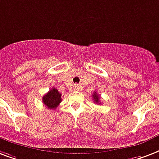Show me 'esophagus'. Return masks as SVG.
Returning <instances> with one entry per match:
<instances>
[{"label":"esophagus","instance_id":"34e87169","mask_svg":"<svg viewBox=\"0 0 159 159\" xmlns=\"http://www.w3.org/2000/svg\"><path fill=\"white\" fill-rule=\"evenodd\" d=\"M74 90H76V91L78 90V87H77V86H75V87H74Z\"/></svg>","mask_w":159,"mask_h":159}]
</instances>
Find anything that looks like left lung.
<instances>
[{
  "label": "left lung",
  "instance_id": "1",
  "mask_svg": "<svg viewBox=\"0 0 159 159\" xmlns=\"http://www.w3.org/2000/svg\"><path fill=\"white\" fill-rule=\"evenodd\" d=\"M93 101H94V102H95V103L100 104V97H99L98 94L96 93V92H94V93H93Z\"/></svg>",
  "mask_w": 159,
  "mask_h": 159
}]
</instances>
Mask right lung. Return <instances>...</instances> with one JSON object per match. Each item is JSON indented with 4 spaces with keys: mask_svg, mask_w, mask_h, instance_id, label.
I'll return each mask as SVG.
<instances>
[{
    "mask_svg": "<svg viewBox=\"0 0 159 159\" xmlns=\"http://www.w3.org/2000/svg\"><path fill=\"white\" fill-rule=\"evenodd\" d=\"M61 94L58 92L57 89L52 88L47 94H45L42 98V102L47 108L55 109L58 107L61 102Z\"/></svg>",
    "mask_w": 159,
    "mask_h": 159,
    "instance_id": "add662e5",
    "label": "right lung"
}]
</instances>
